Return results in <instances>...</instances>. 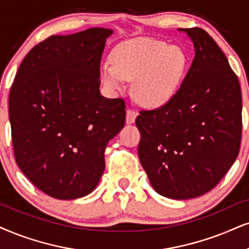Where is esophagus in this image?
Instances as JSON below:
<instances>
[{
    "label": "esophagus",
    "instance_id": "obj_1",
    "mask_svg": "<svg viewBox=\"0 0 249 249\" xmlns=\"http://www.w3.org/2000/svg\"><path fill=\"white\" fill-rule=\"evenodd\" d=\"M135 118H137V112H134L133 110L127 109L126 111V124L131 125L135 122Z\"/></svg>",
    "mask_w": 249,
    "mask_h": 249
}]
</instances>
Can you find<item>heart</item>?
<instances>
[{
    "label": "heart",
    "instance_id": "1",
    "mask_svg": "<svg viewBox=\"0 0 249 249\" xmlns=\"http://www.w3.org/2000/svg\"><path fill=\"white\" fill-rule=\"evenodd\" d=\"M112 63L101 65L103 83L112 92L134 81V96L144 107L156 108L172 99L180 86L187 56L177 46L153 39H135L122 43L112 54Z\"/></svg>",
    "mask_w": 249,
    "mask_h": 249
}]
</instances>
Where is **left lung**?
I'll list each match as a JSON object with an SVG mask.
<instances>
[{
	"label": "left lung",
	"instance_id": "8db88e82",
	"mask_svg": "<svg viewBox=\"0 0 249 249\" xmlns=\"http://www.w3.org/2000/svg\"><path fill=\"white\" fill-rule=\"evenodd\" d=\"M180 31L194 46L190 70L168 103L141 111L135 124L154 190L188 200L212 191L237 159L242 102L238 77L213 37L196 27Z\"/></svg>",
	"mask_w": 249,
	"mask_h": 249
}]
</instances>
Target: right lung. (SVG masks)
<instances>
[{
    "mask_svg": "<svg viewBox=\"0 0 249 249\" xmlns=\"http://www.w3.org/2000/svg\"><path fill=\"white\" fill-rule=\"evenodd\" d=\"M114 33L52 36L21 62L9 95L14 152L32 184L59 200L95 190L105 150L125 124V103L100 93V63Z\"/></svg>",
    "mask_w": 249,
    "mask_h": 249,
    "instance_id": "right-lung-1",
    "label": "right lung"
}]
</instances>
